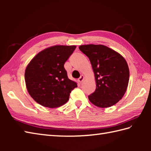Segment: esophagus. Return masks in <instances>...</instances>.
I'll list each match as a JSON object with an SVG mask.
<instances>
[{"mask_svg": "<svg viewBox=\"0 0 151 151\" xmlns=\"http://www.w3.org/2000/svg\"><path fill=\"white\" fill-rule=\"evenodd\" d=\"M84 76H83V75H81V77H80V78L78 79V82H79L80 83H81V82H83V81H84Z\"/></svg>", "mask_w": 151, "mask_h": 151, "instance_id": "esophagus-1", "label": "esophagus"}]
</instances>
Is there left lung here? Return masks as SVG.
<instances>
[{
    "instance_id": "left-lung-1",
    "label": "left lung",
    "mask_w": 151,
    "mask_h": 151,
    "mask_svg": "<svg viewBox=\"0 0 151 151\" xmlns=\"http://www.w3.org/2000/svg\"><path fill=\"white\" fill-rule=\"evenodd\" d=\"M79 49L90 60L93 69L95 91L88 96L92 104L110 107L123 98L129 81V69L124 58L102 45H81Z\"/></svg>"
}]
</instances>
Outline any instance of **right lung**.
<instances>
[{
  "label": "right lung",
  "mask_w": 151,
  "mask_h": 151,
  "mask_svg": "<svg viewBox=\"0 0 151 151\" xmlns=\"http://www.w3.org/2000/svg\"><path fill=\"white\" fill-rule=\"evenodd\" d=\"M76 46L55 45L38 53L28 63L24 73L27 90L38 104L57 108L65 104L77 84L67 76L64 63Z\"/></svg>",
  "instance_id": "add662e5"
}]
</instances>
